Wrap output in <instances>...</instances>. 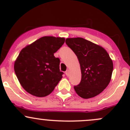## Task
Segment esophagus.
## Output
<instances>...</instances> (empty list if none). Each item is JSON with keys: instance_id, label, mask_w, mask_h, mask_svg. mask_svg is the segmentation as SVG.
I'll list each match as a JSON object with an SVG mask.
<instances>
[{"instance_id": "1", "label": "esophagus", "mask_w": 130, "mask_h": 130, "mask_svg": "<svg viewBox=\"0 0 130 130\" xmlns=\"http://www.w3.org/2000/svg\"><path fill=\"white\" fill-rule=\"evenodd\" d=\"M65 74H66L67 76H69V70H67V71L65 72Z\"/></svg>"}]
</instances>
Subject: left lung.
I'll return each instance as SVG.
<instances>
[{
    "mask_svg": "<svg viewBox=\"0 0 130 130\" xmlns=\"http://www.w3.org/2000/svg\"><path fill=\"white\" fill-rule=\"evenodd\" d=\"M65 42L80 63L81 80L74 86L77 94L85 99L99 94L111 79L113 63L109 54L101 46L81 37L67 39Z\"/></svg>",
    "mask_w": 130,
    "mask_h": 130,
    "instance_id": "1",
    "label": "left lung"
}]
</instances>
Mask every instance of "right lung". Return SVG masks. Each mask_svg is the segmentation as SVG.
Masks as SVG:
<instances>
[{"mask_svg": "<svg viewBox=\"0 0 130 130\" xmlns=\"http://www.w3.org/2000/svg\"><path fill=\"white\" fill-rule=\"evenodd\" d=\"M65 39L46 36L20 51L14 63V72L25 91L38 97L50 94L62 78L60 60L54 56Z\"/></svg>", "mask_w": 130, "mask_h": 130, "instance_id": "1", "label": "right lung"}]
</instances>
